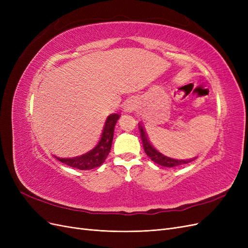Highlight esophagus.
<instances>
[{"mask_svg":"<svg viewBox=\"0 0 248 248\" xmlns=\"http://www.w3.org/2000/svg\"><path fill=\"white\" fill-rule=\"evenodd\" d=\"M132 108H131V104L130 103H126L125 107H124V111H131Z\"/></svg>","mask_w":248,"mask_h":248,"instance_id":"esophagus-1","label":"esophagus"}]
</instances>
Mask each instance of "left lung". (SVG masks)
Wrapping results in <instances>:
<instances>
[{
    "label": "left lung",
    "instance_id": "left-lung-1",
    "mask_svg": "<svg viewBox=\"0 0 248 248\" xmlns=\"http://www.w3.org/2000/svg\"><path fill=\"white\" fill-rule=\"evenodd\" d=\"M139 128L140 131V138H141L142 147H144L145 152L149 158L152 161H154L155 163L159 164V166H161V167H166V168H175V167L182 166V164L191 162L194 159V158L193 159L192 158H190V159H175V158H170V157L160 153L158 150H157L151 144V141L149 140L147 134H146V131L144 129V126H142L140 123H139Z\"/></svg>",
    "mask_w": 248,
    "mask_h": 248
}]
</instances>
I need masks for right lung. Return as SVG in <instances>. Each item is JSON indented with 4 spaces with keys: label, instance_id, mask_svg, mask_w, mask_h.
Instances as JSON below:
<instances>
[{
    "label": "right lung",
    "instance_id": "right-lung-1",
    "mask_svg": "<svg viewBox=\"0 0 248 248\" xmlns=\"http://www.w3.org/2000/svg\"><path fill=\"white\" fill-rule=\"evenodd\" d=\"M119 118L120 115L118 114H111L108 117L101 133V138L91 151L77 157H71V158H60V157L57 156L56 158L59 161L67 164V166L81 170H92L100 167L110 152L115 126Z\"/></svg>",
    "mask_w": 248,
    "mask_h": 248
}]
</instances>
